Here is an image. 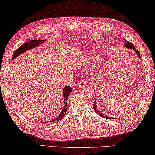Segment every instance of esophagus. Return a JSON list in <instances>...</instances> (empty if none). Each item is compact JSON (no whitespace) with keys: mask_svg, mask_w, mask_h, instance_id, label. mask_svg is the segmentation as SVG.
<instances>
[{"mask_svg":"<svg viewBox=\"0 0 155 155\" xmlns=\"http://www.w3.org/2000/svg\"><path fill=\"white\" fill-rule=\"evenodd\" d=\"M85 85V81L84 79H81L79 81V84H78V87H82Z\"/></svg>","mask_w":155,"mask_h":155,"instance_id":"obj_1","label":"esophagus"}]
</instances>
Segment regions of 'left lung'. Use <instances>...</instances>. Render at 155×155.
Masks as SVG:
<instances>
[{"instance_id":"obj_1","label":"left lung","mask_w":155,"mask_h":155,"mask_svg":"<svg viewBox=\"0 0 155 155\" xmlns=\"http://www.w3.org/2000/svg\"><path fill=\"white\" fill-rule=\"evenodd\" d=\"M124 47L134 51L137 54L138 58H140V53L138 50L136 49V48L134 47V46L132 43L129 42V41H126L125 40H124ZM92 107H93L94 111H96L97 114L101 117H104V118H106V119H114V117H113L111 116H107V115H104V114H102V113H101V111H100V110H99V108L97 107V101H94V103L93 106H92Z\"/></svg>"}]
</instances>
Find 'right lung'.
Returning a JSON list of instances; mask_svg holds the SVG:
<instances>
[{
  "label": "right lung",
  "instance_id": "1",
  "mask_svg": "<svg viewBox=\"0 0 155 155\" xmlns=\"http://www.w3.org/2000/svg\"><path fill=\"white\" fill-rule=\"evenodd\" d=\"M44 43V40H32L28 41H26L25 42L24 45L21 46L20 47H18L17 50L15 51V54H13V56L12 58V60H13L17 58L18 55L22 54L23 53L27 51H29L30 49H32V48H34L35 47H38V46H40L41 44ZM71 92V87L70 86H65L63 90V100H64V105L63 108V109L60 113L58 116L57 117H55V118L52 119L51 121H46L43 122V123H48V122H56L61 120L62 118H63L64 115H65L66 111H67V101H68V96L70 95V92Z\"/></svg>",
  "mask_w": 155,
  "mask_h": 155
}]
</instances>
